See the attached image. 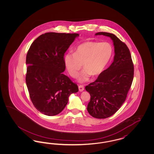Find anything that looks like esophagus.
<instances>
[{"mask_svg":"<svg viewBox=\"0 0 154 154\" xmlns=\"http://www.w3.org/2000/svg\"><path fill=\"white\" fill-rule=\"evenodd\" d=\"M79 91L82 92V91L84 90V86H82V85H80V86L79 87Z\"/></svg>","mask_w":154,"mask_h":154,"instance_id":"obj_1","label":"esophagus"}]
</instances>
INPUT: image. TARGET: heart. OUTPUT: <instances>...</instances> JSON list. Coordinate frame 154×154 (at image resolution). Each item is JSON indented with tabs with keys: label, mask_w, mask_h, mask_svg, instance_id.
I'll list each match as a JSON object with an SVG mask.
<instances>
[{
	"label": "heart",
	"mask_w": 154,
	"mask_h": 154,
	"mask_svg": "<svg viewBox=\"0 0 154 154\" xmlns=\"http://www.w3.org/2000/svg\"><path fill=\"white\" fill-rule=\"evenodd\" d=\"M112 48L106 42H86L79 45L74 53L67 54L64 62L69 73L75 77L82 66L85 69L79 76V80L85 82L93 74L101 73L107 65L111 58Z\"/></svg>",
	"instance_id": "b5f03b06"
}]
</instances>
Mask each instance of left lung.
<instances>
[{"mask_svg":"<svg viewBox=\"0 0 154 154\" xmlns=\"http://www.w3.org/2000/svg\"><path fill=\"white\" fill-rule=\"evenodd\" d=\"M95 35L110 37L115 52L111 65L85 87L91 95L87 106L89 114L93 117L103 119L115 114L124 103L132 85L134 67L128 47L115 35L98 32Z\"/></svg>","mask_w":154,"mask_h":154,"instance_id":"obj_1","label":"left lung"}]
</instances>
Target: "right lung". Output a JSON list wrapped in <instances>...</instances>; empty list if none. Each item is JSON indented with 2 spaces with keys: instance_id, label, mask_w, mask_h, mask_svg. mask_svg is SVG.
<instances>
[{
  "instance_id": "add662e5",
  "label": "right lung",
  "mask_w": 154,
  "mask_h": 154,
  "mask_svg": "<svg viewBox=\"0 0 154 154\" xmlns=\"http://www.w3.org/2000/svg\"><path fill=\"white\" fill-rule=\"evenodd\" d=\"M78 36V33H45L28 51L26 83L30 98L37 110L46 116L59 114L69 96L79 91L77 85L63 74L64 54Z\"/></svg>"
}]
</instances>
